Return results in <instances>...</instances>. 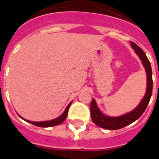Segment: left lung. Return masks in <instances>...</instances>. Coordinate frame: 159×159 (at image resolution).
I'll use <instances>...</instances> for the list:
<instances>
[{
  "label": "left lung",
  "instance_id": "obj_1",
  "mask_svg": "<svg viewBox=\"0 0 159 159\" xmlns=\"http://www.w3.org/2000/svg\"><path fill=\"white\" fill-rule=\"evenodd\" d=\"M132 48L134 49L135 52L141 59L143 66L145 67L147 75V93L145 96L141 101L139 106L134 111L126 114L123 116L119 117H110V116H104L97 107L95 99H92L91 102V116H92V121L98 127L102 128L107 129V130H118L126 127L130 123H134L145 111L146 108L148 105L151 95H152L153 89V80H152V69H151V63L148 58L146 56L145 52L143 49L134 43V42H130Z\"/></svg>",
  "mask_w": 159,
  "mask_h": 159
}]
</instances>
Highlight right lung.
<instances>
[{"label": "right lung", "mask_w": 159, "mask_h": 159, "mask_svg": "<svg viewBox=\"0 0 159 159\" xmlns=\"http://www.w3.org/2000/svg\"><path fill=\"white\" fill-rule=\"evenodd\" d=\"M71 102L69 104L67 105V108L65 109L64 113L60 116V117L57 118V119H53V120H51V121H44V122H32V121H29V120H26L25 119V121L29 122V123H32V124L35 125V126H37V127H53V126H57V125L60 124V123H62L66 119L67 116V112H68V110H69V107L71 104ZM21 118V117H20ZM23 119V118H21Z\"/></svg>", "instance_id": "obj_1"}]
</instances>
